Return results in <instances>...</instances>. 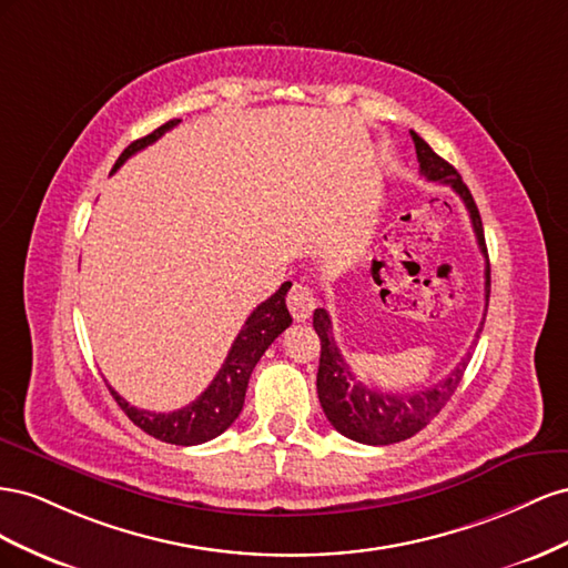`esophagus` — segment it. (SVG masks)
<instances>
[{
    "mask_svg": "<svg viewBox=\"0 0 568 568\" xmlns=\"http://www.w3.org/2000/svg\"><path fill=\"white\" fill-rule=\"evenodd\" d=\"M287 310L297 321L310 318L312 312L316 310V300H314L312 287L295 283L293 290H290V295H287Z\"/></svg>",
    "mask_w": 568,
    "mask_h": 568,
    "instance_id": "esophagus-1",
    "label": "esophagus"
}]
</instances>
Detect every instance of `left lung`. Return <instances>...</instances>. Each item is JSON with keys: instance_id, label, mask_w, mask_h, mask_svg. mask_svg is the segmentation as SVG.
<instances>
[{"instance_id": "obj_1", "label": "left lung", "mask_w": 568, "mask_h": 568, "mask_svg": "<svg viewBox=\"0 0 568 568\" xmlns=\"http://www.w3.org/2000/svg\"><path fill=\"white\" fill-rule=\"evenodd\" d=\"M412 140L416 148L418 156V171L430 183H445L452 185L464 206L468 209V216H471L474 233L478 240V247L488 258V247H485V235H483V221L478 214V206L471 197V192L464 185L462 175L457 169L447 164L443 156H437L430 144L418 138L412 131ZM490 300V262L485 266V302ZM485 323V316H483ZM483 323L476 333V337L483 331ZM314 328L321 337V359H318V374H316V390H318V402L323 412H326V418L331 420V426L343 433L349 440L364 443V445H393L399 440H407V437L416 435L418 430H424L430 420L443 412L449 397L455 395L457 385L462 383L464 371L468 366V359H471V352H466L464 359L452 368V374L443 378L440 383H435L430 387H424V390L416 393H383L376 390V387H368L352 374L349 364L345 362V356L339 354L335 337H333V326H331V316L326 310H316L314 312Z\"/></svg>"}]
</instances>
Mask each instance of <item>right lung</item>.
<instances>
[{"label": "right lung", "instance_id": "right-lung-1", "mask_svg": "<svg viewBox=\"0 0 568 568\" xmlns=\"http://www.w3.org/2000/svg\"><path fill=\"white\" fill-rule=\"evenodd\" d=\"M178 123H181V119H173L164 125H159L154 133L128 144L116 164H113L111 173L119 171L135 152L156 142L161 135L171 131V128H175ZM290 285L293 283H283L266 302L258 304L256 310L250 314L245 326H242V331L237 333L229 356H225V362L216 374V378L197 399L190 402L187 407L169 412V414L138 409V407H133V404H128L116 390H113V387H109L113 399L119 402V407L125 412V416L131 418L138 428L156 437V440H161V443L187 447V445H202L206 440H214V437L229 428L237 418V414L242 412L247 383H250V376H252L256 362L262 359V354L268 349L273 339L278 337L290 326V323H293V316H290L287 306H285V295H287Z\"/></svg>", "mask_w": 568, "mask_h": 568}]
</instances>
